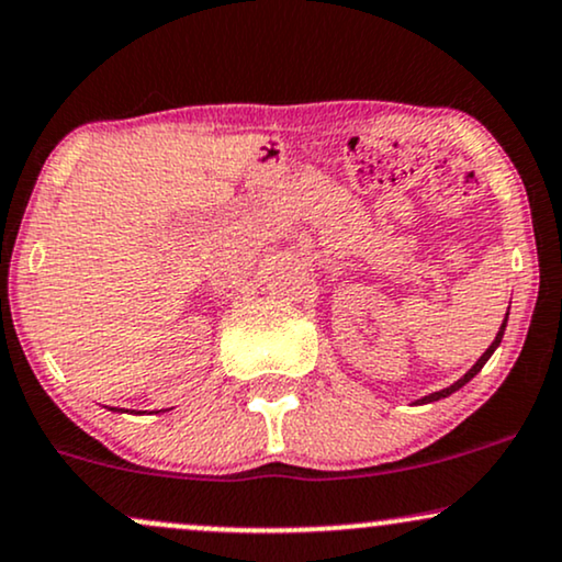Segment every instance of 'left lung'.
Here are the masks:
<instances>
[{
    "label": "left lung",
    "mask_w": 562,
    "mask_h": 562,
    "mask_svg": "<svg viewBox=\"0 0 562 562\" xmlns=\"http://www.w3.org/2000/svg\"><path fill=\"white\" fill-rule=\"evenodd\" d=\"M505 324H508V314H505V322H503V324H499V333H497V337H495V340H492V346L484 350V353H482V358H479V361L474 363V367H471L469 371H465V374L461 376V380H458V382H452V384H450V387H445V390H439V392H431V395H424V397H422V401H418V403H435V401H442V397H448V395H452V392H456V390H461L465 382H471V380H474V376L479 374V371H482V367H484V363H486V361H490V356H492V353H495V350H497V346H499V340H503V335H505Z\"/></svg>",
    "instance_id": "obj_1"
}]
</instances>
